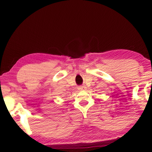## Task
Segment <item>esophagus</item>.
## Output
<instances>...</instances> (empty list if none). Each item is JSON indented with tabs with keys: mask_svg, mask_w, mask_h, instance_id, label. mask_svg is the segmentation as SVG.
I'll list each match as a JSON object with an SVG mask.
<instances>
[{
	"mask_svg": "<svg viewBox=\"0 0 152 152\" xmlns=\"http://www.w3.org/2000/svg\"><path fill=\"white\" fill-rule=\"evenodd\" d=\"M79 91H85L86 89V87L85 86H80L78 88Z\"/></svg>",
	"mask_w": 152,
	"mask_h": 152,
	"instance_id": "34e87169",
	"label": "esophagus"
}]
</instances>
